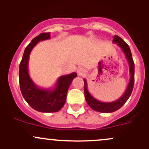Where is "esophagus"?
Returning a JSON list of instances; mask_svg holds the SVG:
<instances>
[{
    "label": "esophagus",
    "mask_w": 149,
    "mask_h": 149,
    "mask_svg": "<svg viewBox=\"0 0 149 149\" xmlns=\"http://www.w3.org/2000/svg\"><path fill=\"white\" fill-rule=\"evenodd\" d=\"M77 73L79 76H84V75L86 74V70L84 68L81 67L77 70Z\"/></svg>",
    "instance_id": "esophagus-1"
}]
</instances>
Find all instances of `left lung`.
<instances>
[{"label": "left lung", "mask_w": 149, "mask_h": 149, "mask_svg": "<svg viewBox=\"0 0 149 149\" xmlns=\"http://www.w3.org/2000/svg\"><path fill=\"white\" fill-rule=\"evenodd\" d=\"M114 43L118 44V45L121 48L123 52H124L127 61H128L129 68H130V81H129L128 85H127V88L125 91L124 94L117 100L116 101L112 102H102L99 100H96L95 98L91 95L87 88V83L86 79H84V94H85V99L87 104L89 105L90 107L94 110L100 112H104V113H109V112H113L115 111L118 110L120 108L124 105V104L127 102L128 98L131 94L133 88V85H134V70L135 65L134 62H133V57H132L131 51H130V47L128 45L118 36L115 35L112 40Z\"/></svg>", "instance_id": "obj_1"}]
</instances>
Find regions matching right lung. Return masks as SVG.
<instances>
[{
    "label": "right lung",
    "mask_w": 149,
    "mask_h": 149,
    "mask_svg": "<svg viewBox=\"0 0 149 149\" xmlns=\"http://www.w3.org/2000/svg\"><path fill=\"white\" fill-rule=\"evenodd\" d=\"M49 39H50L49 32L42 33L34 37L25 48L19 65V85L22 96L31 107L41 112H58L65 104L68 90L72 81L77 76L76 73L61 76L53 89L39 88L32 81L28 71L29 55L39 42Z\"/></svg>",
    "instance_id": "add662e5"
}]
</instances>
